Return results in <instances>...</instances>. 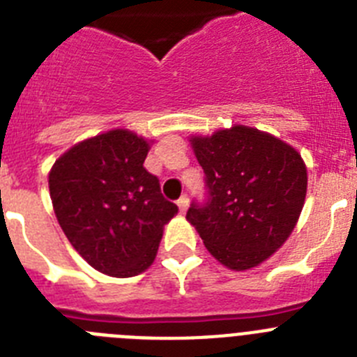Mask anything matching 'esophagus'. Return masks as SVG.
<instances>
[{"mask_svg": "<svg viewBox=\"0 0 357 357\" xmlns=\"http://www.w3.org/2000/svg\"><path fill=\"white\" fill-rule=\"evenodd\" d=\"M176 206H178V209H181V213H185L188 211V206H189V198L185 197H181L178 200H176Z\"/></svg>", "mask_w": 357, "mask_h": 357, "instance_id": "esophagus-1", "label": "esophagus"}]
</instances>
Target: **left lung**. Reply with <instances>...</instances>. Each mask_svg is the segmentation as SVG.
<instances>
[{
	"label": "left lung",
	"mask_w": 357,
	"mask_h": 357,
	"mask_svg": "<svg viewBox=\"0 0 357 357\" xmlns=\"http://www.w3.org/2000/svg\"><path fill=\"white\" fill-rule=\"evenodd\" d=\"M189 143L206 173L209 202L185 220L223 266L243 272L272 257L295 229L307 191L301 153L275 135L234 125Z\"/></svg>",
	"instance_id": "left-lung-1"
}]
</instances>
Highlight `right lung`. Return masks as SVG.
Instances as JSON below:
<instances>
[{"label":"right lung","instance_id":"add662e5","mask_svg":"<svg viewBox=\"0 0 357 357\" xmlns=\"http://www.w3.org/2000/svg\"><path fill=\"white\" fill-rule=\"evenodd\" d=\"M150 143L114 128L71 146L50 169L59 225L73 248L105 275L143 273L155 259L164 225L178 213L143 166Z\"/></svg>","mask_w":357,"mask_h":357}]
</instances>
